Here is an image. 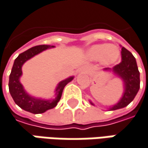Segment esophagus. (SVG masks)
Instances as JSON below:
<instances>
[{
	"label": "esophagus",
	"instance_id": "1",
	"mask_svg": "<svg viewBox=\"0 0 148 148\" xmlns=\"http://www.w3.org/2000/svg\"><path fill=\"white\" fill-rule=\"evenodd\" d=\"M79 73H86V68H81L79 70Z\"/></svg>",
	"mask_w": 148,
	"mask_h": 148
}]
</instances>
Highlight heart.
Returning <instances> with one entry per match:
<instances>
[{"label":"heart","mask_w":148,"mask_h":148,"mask_svg":"<svg viewBox=\"0 0 148 148\" xmlns=\"http://www.w3.org/2000/svg\"><path fill=\"white\" fill-rule=\"evenodd\" d=\"M87 57L90 60H100L103 65L108 66L115 64L120 58V49L112 44L102 43L92 46L86 53Z\"/></svg>","instance_id":"1"}]
</instances>
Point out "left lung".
<instances>
[{
  "instance_id": "left-lung-1",
  "label": "left lung",
  "mask_w": 148,
  "mask_h": 148,
  "mask_svg": "<svg viewBox=\"0 0 148 148\" xmlns=\"http://www.w3.org/2000/svg\"><path fill=\"white\" fill-rule=\"evenodd\" d=\"M121 62L112 69L106 68L103 69L104 71H110L120 78L123 83L124 88L121 98L116 104L109 107L108 110H115L127 106L134 100L140 89V73L136 58L132 53L124 47L121 48ZM90 103L92 106H95L91 100H90Z\"/></svg>"
}]
</instances>
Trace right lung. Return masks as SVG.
Listing matches in <instances>:
<instances>
[{"mask_svg": "<svg viewBox=\"0 0 148 148\" xmlns=\"http://www.w3.org/2000/svg\"><path fill=\"white\" fill-rule=\"evenodd\" d=\"M52 48H54V46L38 45L29 48L28 50L19 54L14 61L12 72L9 77V91L15 103L24 110L31 112L32 114H41L50 109L54 108L62 96V93L66 84L71 82L74 78V76H70L58 84L54 90L55 98L53 99L47 100L35 97L26 91L20 81V79L22 75V66L30 58Z\"/></svg>", "mask_w": 148, "mask_h": 148, "instance_id": "add662e5", "label": "right lung"}]
</instances>
